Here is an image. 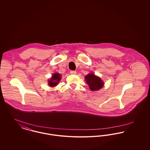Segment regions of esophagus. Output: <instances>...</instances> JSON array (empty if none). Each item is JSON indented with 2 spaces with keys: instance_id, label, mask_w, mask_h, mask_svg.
<instances>
[{
  "instance_id": "1",
  "label": "esophagus",
  "mask_w": 150,
  "mask_h": 150,
  "mask_svg": "<svg viewBox=\"0 0 150 150\" xmlns=\"http://www.w3.org/2000/svg\"><path fill=\"white\" fill-rule=\"evenodd\" d=\"M70 74L71 75H75L76 74V71H70Z\"/></svg>"
}]
</instances>
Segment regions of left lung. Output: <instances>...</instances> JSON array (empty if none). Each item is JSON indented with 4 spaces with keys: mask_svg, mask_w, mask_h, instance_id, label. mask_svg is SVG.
I'll return each mask as SVG.
<instances>
[{
    "mask_svg": "<svg viewBox=\"0 0 150 150\" xmlns=\"http://www.w3.org/2000/svg\"><path fill=\"white\" fill-rule=\"evenodd\" d=\"M85 79L86 83L89 86L90 89L92 91L99 90L105 84L100 77L92 73L86 75Z\"/></svg>",
    "mask_w": 150,
    "mask_h": 150,
    "instance_id": "left-lung-1",
    "label": "left lung"
}]
</instances>
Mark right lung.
<instances>
[{
    "label": "right lung",
    "instance_id": "1",
    "mask_svg": "<svg viewBox=\"0 0 150 150\" xmlns=\"http://www.w3.org/2000/svg\"><path fill=\"white\" fill-rule=\"evenodd\" d=\"M61 79V75L58 73H54L52 76V78L50 80H48V84L49 86L51 87H53L57 86L58 83L59 82L60 80Z\"/></svg>",
    "mask_w": 150,
    "mask_h": 150
}]
</instances>
